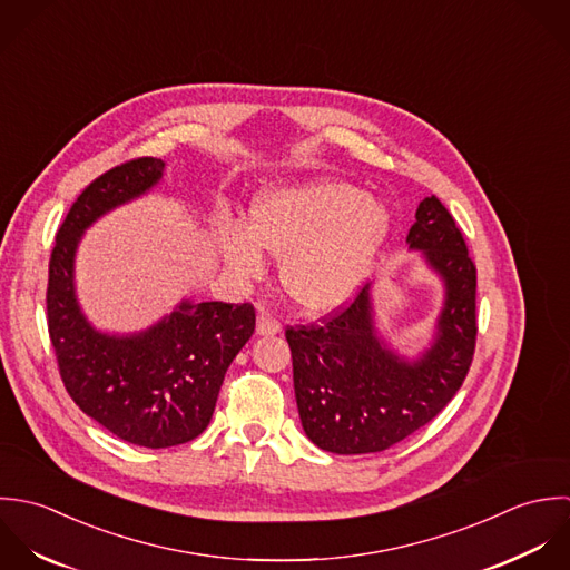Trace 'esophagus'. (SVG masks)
Here are the masks:
<instances>
[{"label": "esophagus", "mask_w": 570, "mask_h": 570, "mask_svg": "<svg viewBox=\"0 0 570 570\" xmlns=\"http://www.w3.org/2000/svg\"><path fill=\"white\" fill-rule=\"evenodd\" d=\"M282 331V326H279V322L273 317V315H268V313H257V326H255V333L259 335V337H273V335H277Z\"/></svg>", "instance_id": "1"}]
</instances>
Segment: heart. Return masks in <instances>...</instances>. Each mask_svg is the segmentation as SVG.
I'll list each match as a JSON object with an SVG mask.
<instances>
[{
    "instance_id": "heart-1",
    "label": "heart",
    "mask_w": 570,
    "mask_h": 570,
    "mask_svg": "<svg viewBox=\"0 0 570 570\" xmlns=\"http://www.w3.org/2000/svg\"><path fill=\"white\" fill-rule=\"evenodd\" d=\"M392 230L385 203L365 189L311 178L259 191L248 223L220 235L230 268L253 279L264 271V250L282 257L286 295L311 315H328L363 288Z\"/></svg>"
}]
</instances>
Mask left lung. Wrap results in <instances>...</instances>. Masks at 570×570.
Returning <instances> with one entry per match:
<instances>
[{"label": "left lung", "mask_w": 570, "mask_h": 570, "mask_svg": "<svg viewBox=\"0 0 570 570\" xmlns=\"http://www.w3.org/2000/svg\"><path fill=\"white\" fill-rule=\"evenodd\" d=\"M410 250L443 284L432 337L414 354L376 322L374 284L322 326L286 331L302 428L324 452L374 454L428 425L460 390L475 347V266L452 214L436 196L421 200Z\"/></svg>", "instance_id": "8db88e82"}]
</instances>
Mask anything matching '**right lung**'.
I'll return each instance as SVG.
<instances>
[{
    "label": "right lung",
    "instance_id": "add662e5",
    "mask_svg": "<svg viewBox=\"0 0 570 570\" xmlns=\"http://www.w3.org/2000/svg\"><path fill=\"white\" fill-rule=\"evenodd\" d=\"M167 163L138 158L106 171L72 205L57 233L48 275V331L72 401L99 425L147 450L200 436L235 354L255 331L250 304L180 299L136 333L97 328L77 295V250L104 216L160 185Z\"/></svg>",
    "mask_w": 570,
    "mask_h": 570
}]
</instances>
